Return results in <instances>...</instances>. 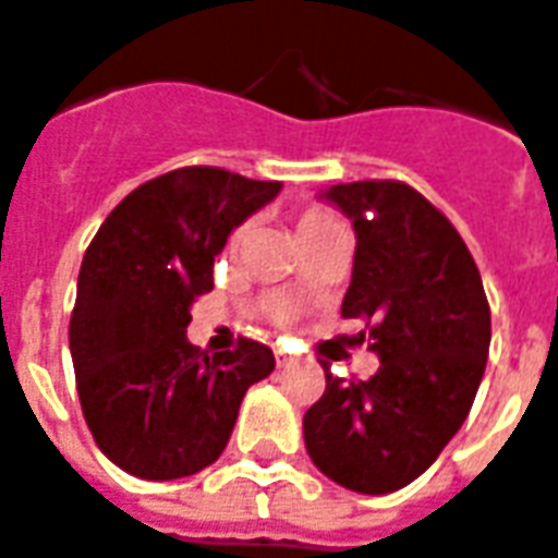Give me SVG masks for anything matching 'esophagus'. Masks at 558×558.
I'll return each mask as SVG.
<instances>
[{
    "instance_id": "34e87169",
    "label": "esophagus",
    "mask_w": 558,
    "mask_h": 558,
    "mask_svg": "<svg viewBox=\"0 0 558 558\" xmlns=\"http://www.w3.org/2000/svg\"><path fill=\"white\" fill-rule=\"evenodd\" d=\"M275 361H278L280 369H287V366H292L290 354H283V352H280V349H278V352H275Z\"/></svg>"
}]
</instances>
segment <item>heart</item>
Instances as JSON below:
<instances>
[{"instance_id":"heart-1","label":"heart","mask_w":558,"mask_h":558,"mask_svg":"<svg viewBox=\"0 0 558 558\" xmlns=\"http://www.w3.org/2000/svg\"><path fill=\"white\" fill-rule=\"evenodd\" d=\"M328 225H337V221H333V216H328L325 209H304V213L299 216L301 236H307V233H313V230H322V227H328ZM242 239H245V227H239L236 233L230 236V251H239ZM290 313H292L290 304H283V301H278V304H275V316H278V319H287Z\"/></svg>"}]
</instances>
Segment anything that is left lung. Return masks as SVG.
<instances>
[{
	"label": "left lung",
	"mask_w": 558,
	"mask_h": 558,
	"mask_svg": "<svg viewBox=\"0 0 558 558\" xmlns=\"http://www.w3.org/2000/svg\"><path fill=\"white\" fill-rule=\"evenodd\" d=\"M352 218L345 319H366L373 378H337L304 414L313 464L357 494H390L423 476L476 399L490 345V307L464 239L416 189L393 180L322 192ZM363 340V333H361Z\"/></svg>",
	"instance_id": "obj_1"
}]
</instances>
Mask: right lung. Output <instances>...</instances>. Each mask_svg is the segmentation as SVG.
Listing matches in <instances>:
<instances>
[{"instance_id":"add662e5","label":"right lung","mask_w":558,"mask_h":558,"mask_svg":"<svg viewBox=\"0 0 558 558\" xmlns=\"http://www.w3.org/2000/svg\"><path fill=\"white\" fill-rule=\"evenodd\" d=\"M280 189L180 168L123 197L85 251L70 357L90 435L130 476L168 482L209 468L247 387L275 369L263 342L239 340L209 357L185 328L197 295L213 290L227 236Z\"/></svg>"}]
</instances>
